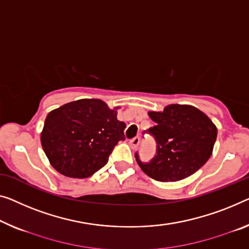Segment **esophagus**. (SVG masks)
<instances>
[{
  "label": "esophagus",
  "instance_id": "esophagus-1",
  "mask_svg": "<svg viewBox=\"0 0 249 249\" xmlns=\"http://www.w3.org/2000/svg\"><path fill=\"white\" fill-rule=\"evenodd\" d=\"M140 137H134V139H131L129 140V145H131V147L132 148H136L137 146H139V144H140Z\"/></svg>",
  "mask_w": 249,
  "mask_h": 249
}]
</instances>
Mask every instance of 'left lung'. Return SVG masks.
Wrapping results in <instances>:
<instances>
[{
	"mask_svg": "<svg viewBox=\"0 0 249 249\" xmlns=\"http://www.w3.org/2000/svg\"><path fill=\"white\" fill-rule=\"evenodd\" d=\"M153 127L147 133L157 142V153L140 168L152 179L176 182L188 178L209 160L217 139V127L201 110L189 105L166 106L163 112L148 113Z\"/></svg>",
	"mask_w": 249,
	"mask_h": 249,
	"instance_id": "1",
	"label": "left lung"
}]
</instances>
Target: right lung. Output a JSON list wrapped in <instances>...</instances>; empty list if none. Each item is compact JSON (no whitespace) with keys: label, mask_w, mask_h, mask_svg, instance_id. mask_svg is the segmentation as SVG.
<instances>
[{"label":"right lung","mask_w":249,"mask_h":249,"mask_svg":"<svg viewBox=\"0 0 249 249\" xmlns=\"http://www.w3.org/2000/svg\"><path fill=\"white\" fill-rule=\"evenodd\" d=\"M101 99H79L48 114L41 144L51 165L70 178H88L102 169L120 141L125 123Z\"/></svg>","instance_id":"right-lung-1"}]
</instances>
